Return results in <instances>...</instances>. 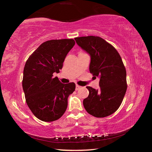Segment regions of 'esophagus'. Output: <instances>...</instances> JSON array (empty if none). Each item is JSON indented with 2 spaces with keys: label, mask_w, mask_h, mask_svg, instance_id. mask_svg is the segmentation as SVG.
<instances>
[{
  "label": "esophagus",
  "mask_w": 152,
  "mask_h": 152,
  "mask_svg": "<svg viewBox=\"0 0 152 152\" xmlns=\"http://www.w3.org/2000/svg\"><path fill=\"white\" fill-rule=\"evenodd\" d=\"M80 88H81L80 86H79V85H78V84H76V91H78V90H79Z\"/></svg>",
  "instance_id": "obj_1"
}]
</instances>
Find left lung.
<instances>
[{
	"instance_id": "8db88e82",
	"label": "left lung",
	"mask_w": 152,
	"mask_h": 152,
	"mask_svg": "<svg viewBox=\"0 0 152 152\" xmlns=\"http://www.w3.org/2000/svg\"><path fill=\"white\" fill-rule=\"evenodd\" d=\"M80 47L91 55L89 70L99 77V90L86 86L88 96L84 99V109L92 116H109L119 109L127 91L126 70L116 49L98 36L76 37Z\"/></svg>"
}]
</instances>
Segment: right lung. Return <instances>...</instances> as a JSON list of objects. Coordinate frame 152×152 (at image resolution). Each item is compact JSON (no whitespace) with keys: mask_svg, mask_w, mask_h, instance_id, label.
I'll return each instance as SVG.
<instances>
[{"mask_svg":"<svg viewBox=\"0 0 152 152\" xmlns=\"http://www.w3.org/2000/svg\"><path fill=\"white\" fill-rule=\"evenodd\" d=\"M74 45L72 39L47 41L25 63L22 81L25 100L33 114L43 121L60 119L68 107L69 95L75 91L74 82L62 84L58 77H53V74L60 72Z\"/></svg>","mask_w":152,"mask_h":152,"instance_id":"add662e5","label":"right lung"}]
</instances>
